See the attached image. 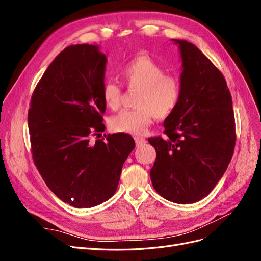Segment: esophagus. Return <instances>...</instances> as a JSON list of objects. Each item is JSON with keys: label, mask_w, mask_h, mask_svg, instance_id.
Masks as SVG:
<instances>
[{"label": "esophagus", "mask_w": 261, "mask_h": 261, "mask_svg": "<svg viewBox=\"0 0 261 261\" xmlns=\"http://www.w3.org/2000/svg\"><path fill=\"white\" fill-rule=\"evenodd\" d=\"M146 139L144 138V137H135V143H136V145L137 146H139V145H144L145 143H146Z\"/></svg>", "instance_id": "esophagus-1"}]
</instances>
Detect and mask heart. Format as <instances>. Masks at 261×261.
<instances>
[{
	"mask_svg": "<svg viewBox=\"0 0 261 261\" xmlns=\"http://www.w3.org/2000/svg\"><path fill=\"white\" fill-rule=\"evenodd\" d=\"M121 77L129 88H139L136 109L124 110L110 120V127L118 133L143 135L154 116L164 118L175 111L180 98L178 78L168 75L163 66L147 55H139L126 64ZM121 87L107 82L102 99L108 108L115 110L121 105Z\"/></svg>",
	"mask_w": 261,
	"mask_h": 261,
	"instance_id": "b5f03b06",
	"label": "heart"
}]
</instances>
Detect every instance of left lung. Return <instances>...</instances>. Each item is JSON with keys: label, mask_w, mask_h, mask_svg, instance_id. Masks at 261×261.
<instances>
[{"label": "left lung", "mask_w": 261, "mask_h": 261, "mask_svg": "<svg viewBox=\"0 0 261 261\" xmlns=\"http://www.w3.org/2000/svg\"><path fill=\"white\" fill-rule=\"evenodd\" d=\"M181 59L180 98L163 123L165 136L149 138L156 151L150 171L163 198L193 203L223 176L235 147L232 97L222 73L197 46L172 39Z\"/></svg>", "instance_id": "obj_1"}]
</instances>
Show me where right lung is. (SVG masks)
I'll return each mask as SVG.
<instances>
[{
  "label": "right lung",
  "instance_id": "right-lung-1",
  "mask_svg": "<svg viewBox=\"0 0 261 261\" xmlns=\"http://www.w3.org/2000/svg\"><path fill=\"white\" fill-rule=\"evenodd\" d=\"M107 61L98 45L67 46L46 68L28 110L36 167L55 196L75 208L111 198L135 148L133 137L124 133L91 141L106 129Z\"/></svg>",
  "mask_w": 261,
  "mask_h": 261
}]
</instances>
